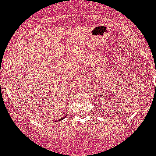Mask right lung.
Returning <instances> with one entry per match:
<instances>
[{
    "instance_id": "add662e5",
    "label": "right lung",
    "mask_w": 156,
    "mask_h": 156,
    "mask_svg": "<svg viewBox=\"0 0 156 156\" xmlns=\"http://www.w3.org/2000/svg\"><path fill=\"white\" fill-rule=\"evenodd\" d=\"M64 118H66V116H64V117H63V118H62L61 119H59V120H58V122H59V121H61V120H63V119H64Z\"/></svg>"
}]
</instances>
